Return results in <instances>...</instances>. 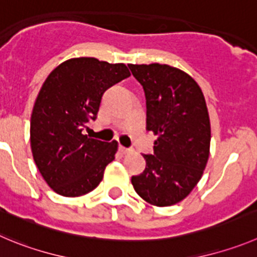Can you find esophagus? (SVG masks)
<instances>
[{
    "label": "esophagus",
    "mask_w": 257,
    "mask_h": 257,
    "mask_svg": "<svg viewBox=\"0 0 257 257\" xmlns=\"http://www.w3.org/2000/svg\"><path fill=\"white\" fill-rule=\"evenodd\" d=\"M119 150H120V152L123 153V155H126V153H131V152H132V150H129V148L123 147V146H120V147H119Z\"/></svg>",
    "instance_id": "obj_1"
}]
</instances>
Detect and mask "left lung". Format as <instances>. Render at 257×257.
I'll return each instance as SVG.
<instances>
[{"instance_id":"obj_1","label":"left lung","mask_w":257,"mask_h":257,"mask_svg":"<svg viewBox=\"0 0 257 257\" xmlns=\"http://www.w3.org/2000/svg\"><path fill=\"white\" fill-rule=\"evenodd\" d=\"M143 86L147 131L157 136L146 170L132 177L142 199L170 207L191 193L203 176L210 148V120L201 88L186 72L169 64H129Z\"/></svg>"}]
</instances>
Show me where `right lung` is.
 Returning a JSON list of instances; mask_svg holds the SVG:
<instances>
[{"label":"right lung","instance_id":"obj_1","mask_svg":"<svg viewBox=\"0 0 257 257\" xmlns=\"http://www.w3.org/2000/svg\"><path fill=\"white\" fill-rule=\"evenodd\" d=\"M129 76L124 63L81 57L59 64L43 83L31 112L30 146L43 179L59 195H85L101 183L117 142L83 131L97 116L105 91Z\"/></svg>","mask_w":257,"mask_h":257}]
</instances>
